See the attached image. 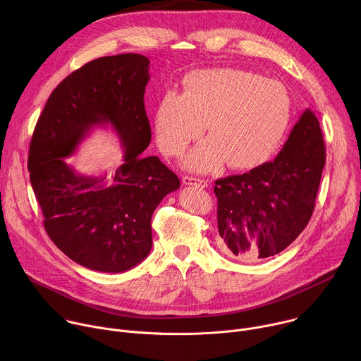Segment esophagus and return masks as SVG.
<instances>
[{"label": "esophagus", "mask_w": 361, "mask_h": 361, "mask_svg": "<svg viewBox=\"0 0 361 361\" xmlns=\"http://www.w3.org/2000/svg\"><path fill=\"white\" fill-rule=\"evenodd\" d=\"M183 183H184L185 185H198V187H201V188L207 187V181H205V180L194 178V177H188V176H184V177H183Z\"/></svg>", "instance_id": "1"}]
</instances>
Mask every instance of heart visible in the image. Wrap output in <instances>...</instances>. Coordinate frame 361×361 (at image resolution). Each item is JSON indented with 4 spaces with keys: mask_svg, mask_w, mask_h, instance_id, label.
Segmentation results:
<instances>
[{
    "mask_svg": "<svg viewBox=\"0 0 361 361\" xmlns=\"http://www.w3.org/2000/svg\"><path fill=\"white\" fill-rule=\"evenodd\" d=\"M286 87L235 68L194 71L184 92L167 91L156 113V134L167 156L181 152L204 124L210 140L190 151L185 166L207 171L223 160L234 169L255 166L280 142L290 120Z\"/></svg>",
    "mask_w": 361,
    "mask_h": 361,
    "instance_id": "obj_1",
    "label": "heart"
}]
</instances>
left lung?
I'll use <instances>...</instances> for the list:
<instances>
[{
  "instance_id": "8db88e82",
  "label": "left lung",
  "mask_w": 361,
  "mask_h": 361,
  "mask_svg": "<svg viewBox=\"0 0 361 361\" xmlns=\"http://www.w3.org/2000/svg\"><path fill=\"white\" fill-rule=\"evenodd\" d=\"M324 163L319 120L305 109L273 161L216 181L219 248L244 263L287 248L313 214Z\"/></svg>"
}]
</instances>
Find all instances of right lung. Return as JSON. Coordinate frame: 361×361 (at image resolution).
Returning a JSON list of instances; mask_svg holds the SVG:
<instances>
[{
  "instance_id": "1",
  "label": "right lung",
  "mask_w": 361,
  "mask_h": 361,
  "mask_svg": "<svg viewBox=\"0 0 361 361\" xmlns=\"http://www.w3.org/2000/svg\"><path fill=\"white\" fill-rule=\"evenodd\" d=\"M148 70L149 60L133 53L87 63L51 92L30 144V180L49 238L94 271L123 273L145 260L152 213L180 188L159 157L142 156L151 141ZM107 126L122 142L123 164L111 176L77 173L65 159Z\"/></svg>"
}]
</instances>
